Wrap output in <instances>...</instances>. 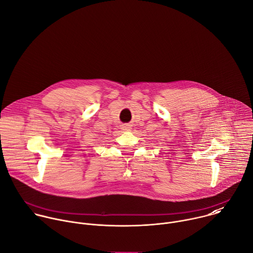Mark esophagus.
<instances>
[{"instance_id": "esophagus-1", "label": "esophagus", "mask_w": 253, "mask_h": 253, "mask_svg": "<svg viewBox=\"0 0 253 253\" xmlns=\"http://www.w3.org/2000/svg\"><path fill=\"white\" fill-rule=\"evenodd\" d=\"M123 128H124V130H128V129H129V126H128L127 125H126V126H123Z\"/></svg>"}]
</instances>
